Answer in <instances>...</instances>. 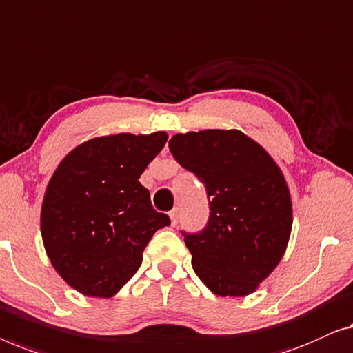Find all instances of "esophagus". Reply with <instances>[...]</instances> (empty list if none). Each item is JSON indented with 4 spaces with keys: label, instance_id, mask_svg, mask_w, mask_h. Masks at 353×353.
Returning a JSON list of instances; mask_svg holds the SVG:
<instances>
[{
    "label": "esophagus",
    "instance_id": "1",
    "mask_svg": "<svg viewBox=\"0 0 353 353\" xmlns=\"http://www.w3.org/2000/svg\"><path fill=\"white\" fill-rule=\"evenodd\" d=\"M170 217H171V224L172 225H177V222H179V211L177 210H172L170 212Z\"/></svg>",
    "mask_w": 353,
    "mask_h": 353
}]
</instances>
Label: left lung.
I'll return each mask as SVG.
<instances>
[{
    "label": "left lung",
    "instance_id": "1",
    "mask_svg": "<svg viewBox=\"0 0 353 353\" xmlns=\"http://www.w3.org/2000/svg\"><path fill=\"white\" fill-rule=\"evenodd\" d=\"M170 150L205 183L210 219L181 232L200 280L217 296H246L285 254L292 225L291 196L280 168L241 131L176 134Z\"/></svg>",
    "mask_w": 353,
    "mask_h": 353
}]
</instances>
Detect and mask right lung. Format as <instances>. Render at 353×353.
Returning a JSON list of instances; mask_svg holds the SVG:
<instances>
[{"instance_id": "1", "label": "right lung", "mask_w": 353, "mask_h": 353, "mask_svg": "<svg viewBox=\"0 0 353 353\" xmlns=\"http://www.w3.org/2000/svg\"><path fill=\"white\" fill-rule=\"evenodd\" d=\"M166 132L117 134L78 145L49 181L41 236L54 269L91 297H112L142 264V252L170 217L153 210L139 177Z\"/></svg>"}]
</instances>
